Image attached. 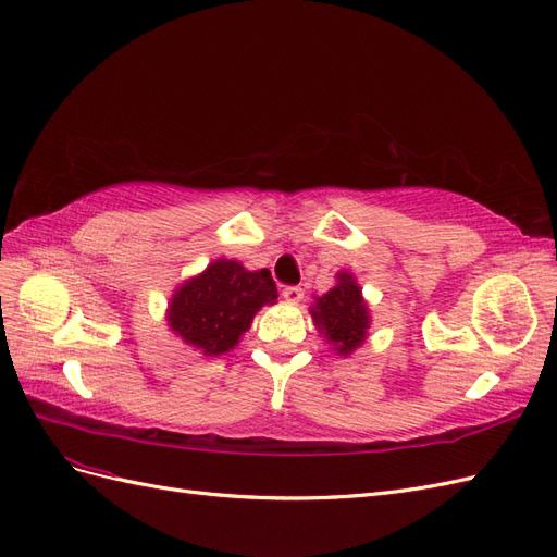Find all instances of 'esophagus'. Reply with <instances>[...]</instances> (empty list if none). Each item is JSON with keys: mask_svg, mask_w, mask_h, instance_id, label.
Returning <instances> with one entry per match:
<instances>
[{"mask_svg": "<svg viewBox=\"0 0 557 557\" xmlns=\"http://www.w3.org/2000/svg\"><path fill=\"white\" fill-rule=\"evenodd\" d=\"M282 296H284V300H287V304H298V300L304 298V289H300V287H284Z\"/></svg>", "mask_w": 557, "mask_h": 557, "instance_id": "esophagus-1", "label": "esophagus"}]
</instances>
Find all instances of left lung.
Masks as SVG:
<instances>
[{
	"label": "left lung",
	"mask_w": 557,
	"mask_h": 557,
	"mask_svg": "<svg viewBox=\"0 0 557 557\" xmlns=\"http://www.w3.org/2000/svg\"><path fill=\"white\" fill-rule=\"evenodd\" d=\"M336 280V287L314 298L310 314L326 343H331L338 355H349L367 341L371 317L355 277L338 273Z\"/></svg>",
	"instance_id": "1"
}]
</instances>
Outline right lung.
Here are the masks:
<instances>
[{"mask_svg":"<svg viewBox=\"0 0 557 557\" xmlns=\"http://www.w3.org/2000/svg\"><path fill=\"white\" fill-rule=\"evenodd\" d=\"M275 300L270 270L251 273L243 263L216 259L172 294L168 326L200 355L219 357L240 343L253 314Z\"/></svg>","mask_w":557,"mask_h":557,"instance_id":"1","label":"right lung"}]
</instances>
